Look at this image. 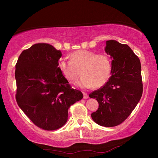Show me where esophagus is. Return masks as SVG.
<instances>
[{
  "label": "esophagus",
  "mask_w": 158,
  "mask_h": 158,
  "mask_svg": "<svg viewBox=\"0 0 158 158\" xmlns=\"http://www.w3.org/2000/svg\"><path fill=\"white\" fill-rule=\"evenodd\" d=\"M83 98H84V99L88 98V95L86 93H85V92H83Z\"/></svg>",
  "instance_id": "1"
}]
</instances>
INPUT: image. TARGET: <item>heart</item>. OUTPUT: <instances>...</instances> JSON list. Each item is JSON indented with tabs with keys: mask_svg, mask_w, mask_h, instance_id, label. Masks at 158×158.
Listing matches in <instances>:
<instances>
[{
	"mask_svg": "<svg viewBox=\"0 0 158 158\" xmlns=\"http://www.w3.org/2000/svg\"><path fill=\"white\" fill-rule=\"evenodd\" d=\"M70 60H59L58 68L65 78L74 81L80 73L82 76L76 85L81 88H101L108 81L111 72V62L106 54L80 49L71 53ZM81 73H80V70Z\"/></svg>",
	"mask_w": 158,
	"mask_h": 158,
	"instance_id": "heart-1",
	"label": "heart"
}]
</instances>
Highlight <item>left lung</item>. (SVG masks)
Wrapping results in <instances>:
<instances>
[{
  "label": "left lung",
  "mask_w": 158,
  "mask_h": 158,
  "mask_svg": "<svg viewBox=\"0 0 158 158\" xmlns=\"http://www.w3.org/2000/svg\"><path fill=\"white\" fill-rule=\"evenodd\" d=\"M105 51L112 59L111 76L102 88L89 95L99 104L91 116L100 126L113 127L127 119L141 98V66L127 45L109 40L106 41Z\"/></svg>",
  "instance_id": "8db88e82"
}]
</instances>
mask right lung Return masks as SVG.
<instances>
[{
  "instance_id": "obj_1",
  "label": "right lung",
  "mask_w": 158,
  "mask_h": 158,
  "mask_svg": "<svg viewBox=\"0 0 158 158\" xmlns=\"http://www.w3.org/2000/svg\"><path fill=\"white\" fill-rule=\"evenodd\" d=\"M62 56L47 43H37L20 54L15 65L16 101L36 126L46 130L62 127L68 120V110L83 98L58 68Z\"/></svg>"
}]
</instances>
